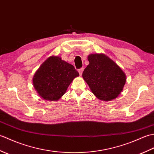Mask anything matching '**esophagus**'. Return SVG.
Returning a JSON list of instances; mask_svg holds the SVG:
<instances>
[{
    "label": "esophagus",
    "instance_id": "obj_1",
    "mask_svg": "<svg viewBox=\"0 0 154 154\" xmlns=\"http://www.w3.org/2000/svg\"><path fill=\"white\" fill-rule=\"evenodd\" d=\"M78 71H79V73L80 75H82V73H83V68H81L79 69V70H78Z\"/></svg>",
    "mask_w": 154,
    "mask_h": 154
}]
</instances>
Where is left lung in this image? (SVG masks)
<instances>
[{
  "label": "left lung",
  "instance_id": "1",
  "mask_svg": "<svg viewBox=\"0 0 154 154\" xmlns=\"http://www.w3.org/2000/svg\"><path fill=\"white\" fill-rule=\"evenodd\" d=\"M87 58L89 64L85 69L83 78L91 92L100 100L115 99L126 83L124 72L104 54H92Z\"/></svg>",
  "mask_w": 154,
  "mask_h": 154
}]
</instances>
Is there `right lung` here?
Masks as SVG:
<instances>
[{"label":"right lung","instance_id":"right-lung-1","mask_svg":"<svg viewBox=\"0 0 154 154\" xmlns=\"http://www.w3.org/2000/svg\"><path fill=\"white\" fill-rule=\"evenodd\" d=\"M79 74L73 65L62 60L60 56L48 57L35 71L33 85L45 100H58L66 93L68 87Z\"/></svg>","mask_w":154,"mask_h":154}]
</instances>
